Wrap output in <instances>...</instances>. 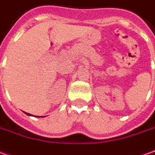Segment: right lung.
Segmentation results:
<instances>
[{
    "mask_svg": "<svg viewBox=\"0 0 155 155\" xmlns=\"http://www.w3.org/2000/svg\"><path fill=\"white\" fill-rule=\"evenodd\" d=\"M25 114H28V115H32V114H28V113H25Z\"/></svg>",
    "mask_w": 155,
    "mask_h": 155,
    "instance_id": "obj_1",
    "label": "right lung"
}]
</instances>
